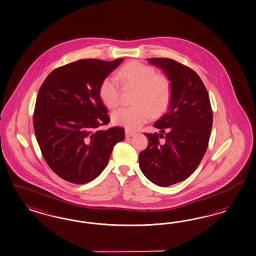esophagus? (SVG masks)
Returning a JSON list of instances; mask_svg holds the SVG:
<instances>
[{"mask_svg":"<svg viewBox=\"0 0 256 256\" xmlns=\"http://www.w3.org/2000/svg\"><path fill=\"white\" fill-rule=\"evenodd\" d=\"M124 134H126V138H128V137H132L133 135L135 134V133L132 132V130H126V132H124Z\"/></svg>","mask_w":256,"mask_h":256,"instance_id":"34e87169","label":"esophagus"}]
</instances>
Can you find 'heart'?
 <instances>
[{
	"instance_id": "1",
	"label": "heart",
	"mask_w": 256,
	"mask_h": 256,
	"mask_svg": "<svg viewBox=\"0 0 256 256\" xmlns=\"http://www.w3.org/2000/svg\"><path fill=\"white\" fill-rule=\"evenodd\" d=\"M117 80L124 88H135L133 106L120 108L112 114L116 126L128 130H137L146 123L152 114L159 115L168 108L172 88L166 76L158 74L152 66L139 62H128L116 74ZM98 94L108 108H115L120 101V87L110 76L103 78Z\"/></svg>"
}]
</instances>
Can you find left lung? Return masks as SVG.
Here are the masks:
<instances>
[{
	"label": "left lung",
	"mask_w": 256,
	"mask_h": 256,
	"mask_svg": "<svg viewBox=\"0 0 256 256\" xmlns=\"http://www.w3.org/2000/svg\"><path fill=\"white\" fill-rule=\"evenodd\" d=\"M166 72L171 82V99L166 114L154 124L160 133H144L148 146L139 154L142 172L156 186L184 180L208 148L212 126L210 98L200 78L191 68L166 58H148ZM160 138H164V143Z\"/></svg>",
	"instance_id": "obj_1"
}]
</instances>
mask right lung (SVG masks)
<instances>
[{"label": "right lung", "instance_id": "add662e5", "mask_svg": "<svg viewBox=\"0 0 256 256\" xmlns=\"http://www.w3.org/2000/svg\"><path fill=\"white\" fill-rule=\"evenodd\" d=\"M123 60L72 62L51 72L40 88L33 115L36 141L49 168L72 184L99 176L124 139L121 126L98 130L110 121L99 85Z\"/></svg>", "mask_w": 256, "mask_h": 256}]
</instances>
